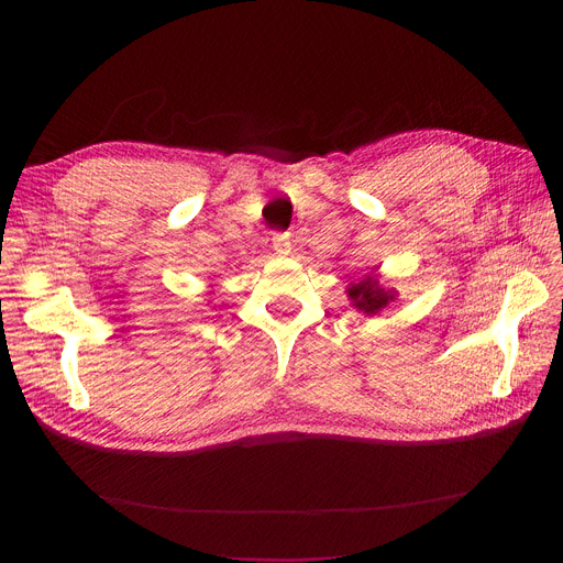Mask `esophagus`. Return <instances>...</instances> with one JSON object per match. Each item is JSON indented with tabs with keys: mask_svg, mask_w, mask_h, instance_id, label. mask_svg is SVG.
<instances>
[{
	"mask_svg": "<svg viewBox=\"0 0 563 563\" xmlns=\"http://www.w3.org/2000/svg\"><path fill=\"white\" fill-rule=\"evenodd\" d=\"M272 244H275V251L282 255L291 253V240H288V234H277L275 240H272Z\"/></svg>",
	"mask_w": 563,
	"mask_h": 563,
	"instance_id": "1",
	"label": "esophagus"
}]
</instances>
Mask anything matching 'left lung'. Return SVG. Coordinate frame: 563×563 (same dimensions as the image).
I'll list each match as a JSON object with an SVG mask.
<instances>
[{
    "mask_svg": "<svg viewBox=\"0 0 563 563\" xmlns=\"http://www.w3.org/2000/svg\"><path fill=\"white\" fill-rule=\"evenodd\" d=\"M399 296L397 288H385L380 284V275H364L360 282H354L347 286V298L350 305L366 317H373L383 312L389 302H395Z\"/></svg>",
    "mask_w": 563,
    "mask_h": 563,
    "instance_id": "obj_1",
    "label": "left lung"
}]
</instances>
